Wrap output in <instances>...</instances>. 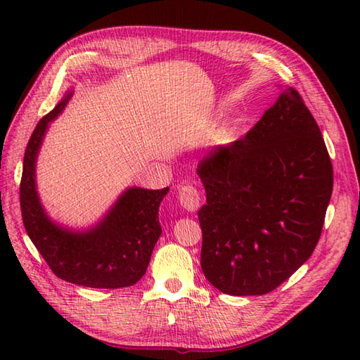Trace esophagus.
<instances>
[{
	"label": "esophagus",
	"instance_id": "1",
	"mask_svg": "<svg viewBox=\"0 0 360 360\" xmlns=\"http://www.w3.org/2000/svg\"><path fill=\"white\" fill-rule=\"evenodd\" d=\"M179 204L181 207L187 212H195L198 210L201 204V196L200 192L193 186H186L179 190Z\"/></svg>",
	"mask_w": 360,
	"mask_h": 360
}]
</instances>
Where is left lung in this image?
Masks as SVG:
<instances>
[{
	"mask_svg": "<svg viewBox=\"0 0 360 360\" xmlns=\"http://www.w3.org/2000/svg\"><path fill=\"white\" fill-rule=\"evenodd\" d=\"M205 202L201 267L229 295H263L314 252L333 193V165L317 122L292 88L255 127L198 164Z\"/></svg>",
	"mask_w": 360,
	"mask_h": 360,
	"instance_id": "obj_1",
	"label": "left lung"
}]
</instances>
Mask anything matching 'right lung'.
<instances>
[{
	"label": "right lung",
	"instance_id": "right-lung-1",
	"mask_svg": "<svg viewBox=\"0 0 360 360\" xmlns=\"http://www.w3.org/2000/svg\"><path fill=\"white\" fill-rule=\"evenodd\" d=\"M74 96L68 89L62 101L38 122L25 153L20 186L22 223L30 241L58 278L79 286L117 289L142 278L162 229L159 205L162 190L128 187L96 224L72 229L52 219L37 190V159L44 136Z\"/></svg>",
	"mask_w": 360,
	"mask_h": 360
}]
</instances>
